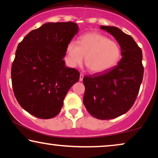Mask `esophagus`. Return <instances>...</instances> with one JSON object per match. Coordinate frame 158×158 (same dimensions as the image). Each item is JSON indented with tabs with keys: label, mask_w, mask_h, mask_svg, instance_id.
Masks as SVG:
<instances>
[{
	"label": "esophagus",
	"mask_w": 158,
	"mask_h": 158,
	"mask_svg": "<svg viewBox=\"0 0 158 158\" xmlns=\"http://www.w3.org/2000/svg\"><path fill=\"white\" fill-rule=\"evenodd\" d=\"M83 77H84V75L83 74H82V73H81V75H80V81H83Z\"/></svg>",
	"instance_id": "esophagus-1"
}]
</instances>
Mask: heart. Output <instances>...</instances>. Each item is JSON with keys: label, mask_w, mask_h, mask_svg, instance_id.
Masks as SVG:
<instances>
[{"label": "heart", "mask_w": 158, "mask_h": 158, "mask_svg": "<svg viewBox=\"0 0 158 158\" xmlns=\"http://www.w3.org/2000/svg\"><path fill=\"white\" fill-rule=\"evenodd\" d=\"M85 62L90 72L102 73L116 66L121 59V47L115 41L97 32L84 34L78 43L71 41L66 49V60L69 65L75 68Z\"/></svg>", "instance_id": "obj_1"}]
</instances>
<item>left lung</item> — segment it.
Instances as JSON below:
<instances>
[{"label":"left lung","mask_w":158,"mask_h":158,"mask_svg":"<svg viewBox=\"0 0 158 158\" xmlns=\"http://www.w3.org/2000/svg\"><path fill=\"white\" fill-rule=\"evenodd\" d=\"M116 39L122 59L117 65L102 73L83 77V103L98 119H111L129 111L137 98L144 74L142 49L130 35L115 27L101 26Z\"/></svg>","instance_id":"obj_1"}]
</instances>
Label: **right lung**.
Wrapping results in <instances>:
<instances>
[{
    "label": "right lung",
    "mask_w": 158,
    "mask_h": 158,
    "mask_svg": "<svg viewBox=\"0 0 158 158\" xmlns=\"http://www.w3.org/2000/svg\"><path fill=\"white\" fill-rule=\"evenodd\" d=\"M78 31L72 21L46 23L19 43L11 68L12 87L25 111L43 119L57 116L80 73L65 66L68 43Z\"/></svg>",
    "instance_id": "right-lung-1"
}]
</instances>
